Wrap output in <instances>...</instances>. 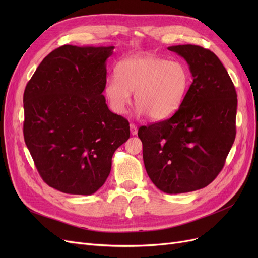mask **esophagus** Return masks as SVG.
<instances>
[{"mask_svg":"<svg viewBox=\"0 0 258 258\" xmlns=\"http://www.w3.org/2000/svg\"><path fill=\"white\" fill-rule=\"evenodd\" d=\"M129 127H130V134H131L132 136H136V135L138 134V128H137L136 124L130 123Z\"/></svg>","mask_w":258,"mask_h":258,"instance_id":"obj_1","label":"esophagus"}]
</instances>
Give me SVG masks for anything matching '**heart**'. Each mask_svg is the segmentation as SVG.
<instances>
[{
  "mask_svg": "<svg viewBox=\"0 0 258 258\" xmlns=\"http://www.w3.org/2000/svg\"><path fill=\"white\" fill-rule=\"evenodd\" d=\"M189 86V71L181 61L142 54L120 61L104 92L112 111L119 115L127 112L135 92L137 115L160 121L178 111Z\"/></svg>",
  "mask_w": 258,
  "mask_h": 258,
  "instance_id": "1",
  "label": "heart"
}]
</instances>
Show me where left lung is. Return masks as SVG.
<instances>
[{
  "label": "left lung",
  "instance_id": "8db88e82",
  "mask_svg": "<svg viewBox=\"0 0 258 258\" xmlns=\"http://www.w3.org/2000/svg\"><path fill=\"white\" fill-rule=\"evenodd\" d=\"M192 83L169 119L142 126L146 172L163 192L183 194L208 186L221 172L236 138L237 93L215 54L197 45H176Z\"/></svg>",
  "mask_w": 258,
  "mask_h": 258
}]
</instances>
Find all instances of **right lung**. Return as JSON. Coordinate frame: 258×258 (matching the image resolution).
Returning a JSON list of instances; mask_svg holds the SVG:
<instances>
[{
	"label": "right lung",
	"mask_w": 258,
	"mask_h": 258,
	"mask_svg": "<svg viewBox=\"0 0 258 258\" xmlns=\"http://www.w3.org/2000/svg\"><path fill=\"white\" fill-rule=\"evenodd\" d=\"M114 46L63 45L37 67L23 93V137L38 173L64 194H95L111 172L129 122L108 110L106 60Z\"/></svg>",
	"instance_id": "obj_1"
}]
</instances>
